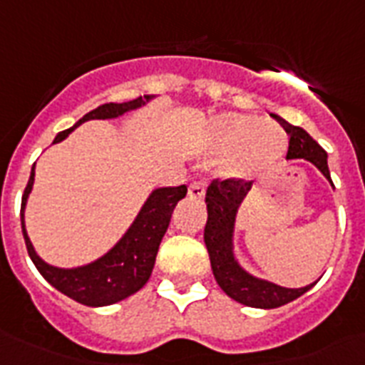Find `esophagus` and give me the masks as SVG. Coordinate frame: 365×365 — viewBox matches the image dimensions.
I'll return each mask as SVG.
<instances>
[{
	"label": "esophagus",
	"instance_id": "esophagus-1",
	"mask_svg": "<svg viewBox=\"0 0 365 365\" xmlns=\"http://www.w3.org/2000/svg\"><path fill=\"white\" fill-rule=\"evenodd\" d=\"M206 187L202 182H193L189 185V197L191 199H205Z\"/></svg>",
	"mask_w": 365,
	"mask_h": 365
}]
</instances>
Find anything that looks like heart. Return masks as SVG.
<instances>
[{
  "label": "heart",
  "instance_id": "1",
  "mask_svg": "<svg viewBox=\"0 0 365 365\" xmlns=\"http://www.w3.org/2000/svg\"><path fill=\"white\" fill-rule=\"evenodd\" d=\"M286 134L274 123L244 113H223L210 123L208 148L223 155L222 172L227 178H250L286 151Z\"/></svg>",
  "mask_w": 365,
  "mask_h": 365
}]
</instances>
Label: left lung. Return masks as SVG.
Listing matches in <instances>:
<instances>
[{
	"label": "left lung",
	"mask_w": 365,
	"mask_h": 365,
	"mask_svg": "<svg viewBox=\"0 0 365 365\" xmlns=\"http://www.w3.org/2000/svg\"><path fill=\"white\" fill-rule=\"evenodd\" d=\"M271 117H274L289 134L286 159L309 160L334 185L328 168V153L301 126L289 125L277 113H271ZM250 189H252V182H244V180H225V182L210 183V187L206 191L208 222L205 227V244L210 255L214 278L231 299L239 301L246 307H255V309H277L301 297L314 286V282L303 288H284V286L254 277L240 265L239 257L235 254V223H237L240 205L250 193Z\"/></svg>",
	"instance_id": "left-lung-1"
}]
</instances>
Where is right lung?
<instances>
[{
  "mask_svg": "<svg viewBox=\"0 0 365 365\" xmlns=\"http://www.w3.org/2000/svg\"><path fill=\"white\" fill-rule=\"evenodd\" d=\"M153 98L157 96L143 94L140 98L123 102V104L98 106L96 110L83 115L71 128L56 134L53 143L66 140L71 130H76L83 123L93 121V119H117L128 111L142 108ZM34 178H36V165L31 166L30 180L24 189V195H22L20 222H22V235H24L28 254H30L34 265L37 267V271L41 272V277L58 292L68 295L70 299L87 307L113 305V303H119V301L130 297L132 294H136L138 289H142L151 277L159 244L168 229L172 212L178 202L187 195V187L178 185V187L153 189L138 212V216L134 217V222L130 223V227L126 229L121 239L117 240L104 255H100L98 259L91 261L87 265L66 269V267L51 265L41 259L28 237V231H26L24 210L28 197L34 189Z\"/></svg>",
  "mask_w": 365,
  "mask_h": 365,
  "instance_id": "1",
  "label": "right lung"
}]
</instances>
